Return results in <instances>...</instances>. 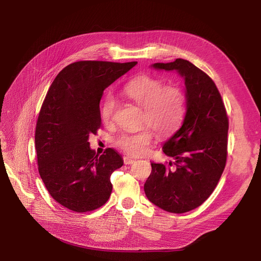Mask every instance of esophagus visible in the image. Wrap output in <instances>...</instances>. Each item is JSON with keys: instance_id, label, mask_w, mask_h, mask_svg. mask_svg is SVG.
<instances>
[{"instance_id": "esophagus-1", "label": "esophagus", "mask_w": 261, "mask_h": 261, "mask_svg": "<svg viewBox=\"0 0 261 261\" xmlns=\"http://www.w3.org/2000/svg\"><path fill=\"white\" fill-rule=\"evenodd\" d=\"M136 160L135 159H133V158H130V156H128V155H126V156H124V163L126 164V165H129V164H133L134 162H135Z\"/></svg>"}]
</instances>
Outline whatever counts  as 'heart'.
<instances>
[{
    "instance_id": "1",
    "label": "heart",
    "mask_w": 261,
    "mask_h": 261,
    "mask_svg": "<svg viewBox=\"0 0 261 261\" xmlns=\"http://www.w3.org/2000/svg\"><path fill=\"white\" fill-rule=\"evenodd\" d=\"M123 93L128 99L143 107V120L159 134H169L183 120L185 113L184 92L176 86H164L152 76L143 75L126 84ZM116 101L108 94L101 106V116L105 121L112 117ZM153 138L152 132L145 128L138 132L123 133L115 139V144L125 152L141 155L147 152Z\"/></svg>"
}]
</instances>
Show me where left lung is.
Masks as SVG:
<instances>
[{
  "label": "left lung",
  "mask_w": 261,
  "mask_h": 261,
  "mask_svg": "<svg viewBox=\"0 0 261 261\" xmlns=\"http://www.w3.org/2000/svg\"><path fill=\"white\" fill-rule=\"evenodd\" d=\"M150 67L176 72L183 78L186 113L180 127L162 147L173 161L169 165L151 162L144 191L156 207L184 213L207 200L222 175L227 154V115L216 84L193 63L176 59Z\"/></svg>",
  "instance_id": "left-lung-1"
}]
</instances>
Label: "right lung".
I'll list each match as a JSON object with an SVG mask.
<instances>
[{
  "label": "right lung",
  "instance_id": "add662e5",
  "mask_svg": "<svg viewBox=\"0 0 261 261\" xmlns=\"http://www.w3.org/2000/svg\"><path fill=\"white\" fill-rule=\"evenodd\" d=\"M136 64L75 62L63 68L50 86L37 121L35 144L40 176L63 207L87 212L109 200L110 178L123 165V158L112 148L99 155L88 140L101 125L105 89Z\"/></svg>",
  "mask_w": 261,
  "mask_h": 261
}]
</instances>
